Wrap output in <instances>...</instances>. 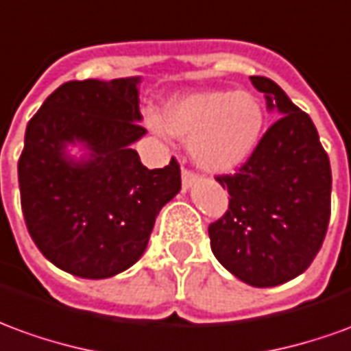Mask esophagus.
Masks as SVG:
<instances>
[{"label": "esophagus", "instance_id": "obj_1", "mask_svg": "<svg viewBox=\"0 0 351 351\" xmlns=\"http://www.w3.org/2000/svg\"><path fill=\"white\" fill-rule=\"evenodd\" d=\"M195 180H197V175H195L193 171H190V169L182 167V188L184 190H188V188H190V186H192Z\"/></svg>", "mask_w": 351, "mask_h": 351}]
</instances>
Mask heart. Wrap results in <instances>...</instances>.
I'll use <instances>...</instances> for the list:
<instances>
[{
    "label": "heart",
    "mask_w": 351,
    "mask_h": 351,
    "mask_svg": "<svg viewBox=\"0 0 351 351\" xmlns=\"http://www.w3.org/2000/svg\"><path fill=\"white\" fill-rule=\"evenodd\" d=\"M152 131L165 129L190 141L193 161L210 173H228L239 167L261 142L266 114L258 97L249 90H199L167 102L163 121L146 117Z\"/></svg>",
    "instance_id": "b5f03b06"
}]
</instances>
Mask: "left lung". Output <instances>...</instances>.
<instances>
[{
  "label": "left lung",
  "instance_id": "8db88e82",
  "mask_svg": "<svg viewBox=\"0 0 351 351\" xmlns=\"http://www.w3.org/2000/svg\"><path fill=\"white\" fill-rule=\"evenodd\" d=\"M251 83L279 119L234 175L228 209L209 224L210 249L235 278L276 287L308 269L319 252L330 218V163L310 116L268 77Z\"/></svg>",
  "mask_w": 351,
  "mask_h": 351
}]
</instances>
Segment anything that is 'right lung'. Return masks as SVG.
Here are the masks:
<instances>
[{
	"instance_id": "right-lung-1",
	"label": "right lung",
	"mask_w": 351,
	"mask_h": 351,
	"mask_svg": "<svg viewBox=\"0 0 351 351\" xmlns=\"http://www.w3.org/2000/svg\"><path fill=\"white\" fill-rule=\"evenodd\" d=\"M138 77L68 82L26 127L19 159L22 215L43 256L72 276L112 278L148 245L161 207L180 190V165L148 169L131 148L141 127ZM70 141L91 159L66 160Z\"/></svg>"
}]
</instances>
